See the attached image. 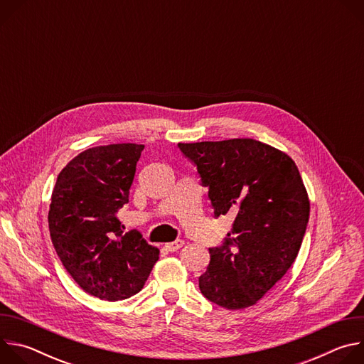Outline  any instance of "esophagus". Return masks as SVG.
<instances>
[{
	"mask_svg": "<svg viewBox=\"0 0 364 364\" xmlns=\"http://www.w3.org/2000/svg\"><path fill=\"white\" fill-rule=\"evenodd\" d=\"M183 245H184V240L177 239V240H174V242L166 243V249H167V250H170V252H176V250H178Z\"/></svg>",
	"mask_w": 364,
	"mask_h": 364,
	"instance_id": "1",
	"label": "esophagus"
}]
</instances>
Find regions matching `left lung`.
Returning <instances> with one entry per match:
<instances>
[{
  "mask_svg": "<svg viewBox=\"0 0 364 364\" xmlns=\"http://www.w3.org/2000/svg\"><path fill=\"white\" fill-rule=\"evenodd\" d=\"M207 187L215 218H235L198 278L201 294L228 309L256 304L291 268L305 235L309 201L295 163L250 138L178 144Z\"/></svg>",
  "mask_w": 364,
  "mask_h": 364,
  "instance_id": "obj_1",
  "label": "left lung"
}]
</instances>
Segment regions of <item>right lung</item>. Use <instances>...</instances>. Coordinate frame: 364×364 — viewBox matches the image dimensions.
<instances>
[{
	"label": "right lung",
	"instance_id": "right-lung-1",
	"mask_svg": "<svg viewBox=\"0 0 364 364\" xmlns=\"http://www.w3.org/2000/svg\"><path fill=\"white\" fill-rule=\"evenodd\" d=\"M144 145L89 148L58 176L48 230L70 277L100 299H125L141 291L160 250L138 230L124 232L118 210L129 201Z\"/></svg>",
	"mask_w": 364,
	"mask_h": 364
}]
</instances>
